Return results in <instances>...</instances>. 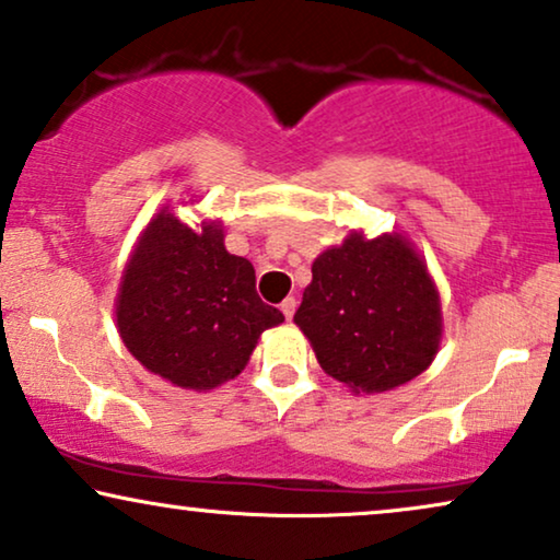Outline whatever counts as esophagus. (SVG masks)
Returning <instances> with one entry per match:
<instances>
[{
  "mask_svg": "<svg viewBox=\"0 0 560 560\" xmlns=\"http://www.w3.org/2000/svg\"><path fill=\"white\" fill-rule=\"evenodd\" d=\"M295 306H298L295 298H293V295H288L285 301L280 303V311H282V314H285V318H293V314H295Z\"/></svg>",
  "mask_w": 560,
  "mask_h": 560,
  "instance_id": "esophagus-1",
  "label": "esophagus"
}]
</instances>
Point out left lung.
I'll use <instances>...</instances> for the list:
<instances>
[{
  "mask_svg": "<svg viewBox=\"0 0 560 560\" xmlns=\"http://www.w3.org/2000/svg\"><path fill=\"white\" fill-rule=\"evenodd\" d=\"M293 322L318 365L354 394H383L432 365L442 339L440 293L424 259L398 234L365 238L316 257Z\"/></svg>",
  "mask_w": 560,
  "mask_h": 560,
  "instance_id": "8db88e82",
  "label": "left lung"
}]
</instances>
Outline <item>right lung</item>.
Listing matches in <instances>:
<instances>
[{
    "mask_svg": "<svg viewBox=\"0 0 560 560\" xmlns=\"http://www.w3.org/2000/svg\"><path fill=\"white\" fill-rule=\"evenodd\" d=\"M254 282L249 259L223 246L221 223L195 231L162 208L122 270L115 301L122 345L174 386H221L242 373L259 334L285 322Z\"/></svg>",
    "mask_w": 560,
    "mask_h": 560,
    "instance_id": "1",
    "label": "right lung"
}]
</instances>
